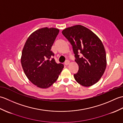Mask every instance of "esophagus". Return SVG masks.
<instances>
[{"label":"esophagus","mask_w":123,"mask_h":123,"mask_svg":"<svg viewBox=\"0 0 123 123\" xmlns=\"http://www.w3.org/2000/svg\"><path fill=\"white\" fill-rule=\"evenodd\" d=\"M69 60H66V61H65L64 62V64H65V65H66V66H67V65H68L69 64Z\"/></svg>","instance_id":"1"}]
</instances>
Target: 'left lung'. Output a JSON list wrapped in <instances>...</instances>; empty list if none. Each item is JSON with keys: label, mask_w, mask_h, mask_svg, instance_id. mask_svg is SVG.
Here are the masks:
<instances>
[{"label": "left lung", "mask_w": 123, "mask_h": 123, "mask_svg": "<svg viewBox=\"0 0 123 123\" xmlns=\"http://www.w3.org/2000/svg\"><path fill=\"white\" fill-rule=\"evenodd\" d=\"M72 46L79 69L74 78L79 84L89 87L97 82L106 67V54L101 40L82 25L67 28L62 32Z\"/></svg>", "instance_id": "8db88e82"}]
</instances>
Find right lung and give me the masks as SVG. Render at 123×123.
Returning <instances> with one entry per match:
<instances>
[{"instance_id": "add662e5", "label": "right lung", "mask_w": 123, "mask_h": 123, "mask_svg": "<svg viewBox=\"0 0 123 123\" xmlns=\"http://www.w3.org/2000/svg\"><path fill=\"white\" fill-rule=\"evenodd\" d=\"M59 30L44 27L36 30L26 42L21 63L30 81L41 88L50 87L57 80L64 66L57 63L51 50Z\"/></svg>"}]
</instances>
